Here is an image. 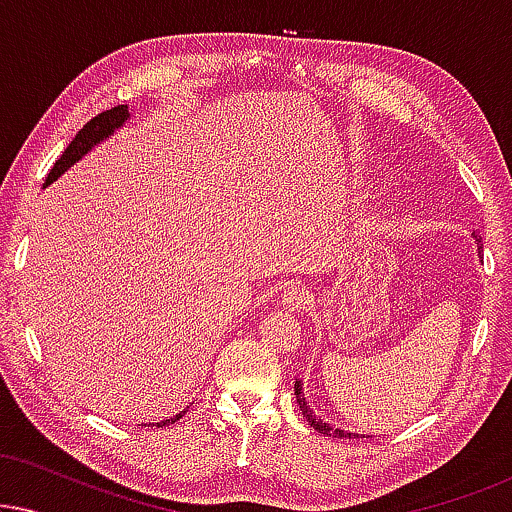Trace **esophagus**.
Wrapping results in <instances>:
<instances>
[{"instance_id": "esophagus-1", "label": "esophagus", "mask_w": 512, "mask_h": 512, "mask_svg": "<svg viewBox=\"0 0 512 512\" xmlns=\"http://www.w3.org/2000/svg\"><path fill=\"white\" fill-rule=\"evenodd\" d=\"M307 300H310V293L300 284H289L282 293V305L289 307V310H300V307H305Z\"/></svg>"}]
</instances>
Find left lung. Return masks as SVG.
Instances as JSON below:
<instances>
[{"instance_id": "8db88e82", "label": "left lung", "mask_w": 512, "mask_h": 512, "mask_svg": "<svg viewBox=\"0 0 512 512\" xmlns=\"http://www.w3.org/2000/svg\"><path fill=\"white\" fill-rule=\"evenodd\" d=\"M473 237H475V242H478V235H473ZM480 249L482 247H478V254H480ZM293 391H296V401L300 405V410H303V417L307 419V422H310V426H314V431L324 433V436H333V438H352V436L359 438V433H347V431H342V429H333L331 424H326L324 419L314 415L312 408L305 401V394H303V387H300V380L296 382V387H293Z\"/></svg>"}]
</instances>
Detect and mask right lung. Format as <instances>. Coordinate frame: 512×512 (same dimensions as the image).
<instances>
[{
	"label": "right lung",
	"mask_w": 512,
	"mask_h": 512,
	"mask_svg": "<svg viewBox=\"0 0 512 512\" xmlns=\"http://www.w3.org/2000/svg\"><path fill=\"white\" fill-rule=\"evenodd\" d=\"M128 118H130L128 104H118V107H111L107 111H102V114H97L95 118H90V121L79 130V135L72 139V144H69L67 149L62 151V156L55 160L53 170L48 172L44 186L53 184V181L58 179L60 174H65L74 163H79V160L86 156V153L93 149V146H97L100 142H104L107 137L114 135V132L121 128V125L128 121ZM184 412L186 410H181L179 415H174L170 419H163V422H156L153 426H158V429H160V426L177 422L179 417H184Z\"/></svg>",
	"instance_id": "right-lung-1"
}]
</instances>
